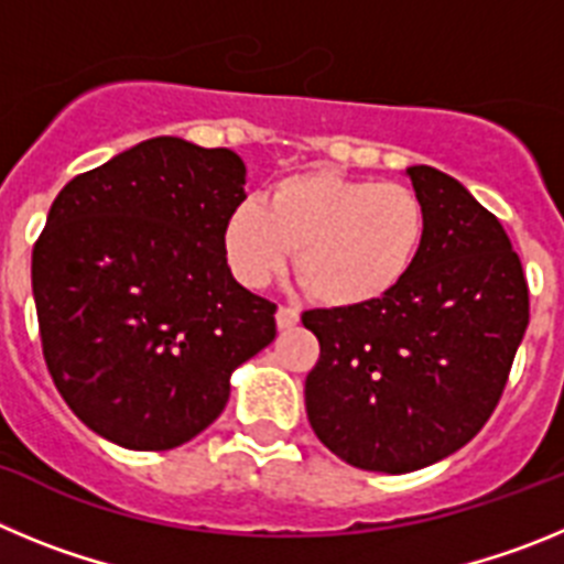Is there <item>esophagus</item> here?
I'll return each instance as SVG.
<instances>
[{"instance_id": "34e87169", "label": "esophagus", "mask_w": 564, "mask_h": 564, "mask_svg": "<svg viewBox=\"0 0 564 564\" xmlns=\"http://www.w3.org/2000/svg\"><path fill=\"white\" fill-rule=\"evenodd\" d=\"M276 325H279V330H291V327L299 325V313L288 305H279Z\"/></svg>"}]
</instances>
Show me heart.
<instances>
[{
    "instance_id": "obj_1",
    "label": "heart",
    "mask_w": 564,
    "mask_h": 564,
    "mask_svg": "<svg viewBox=\"0 0 564 564\" xmlns=\"http://www.w3.org/2000/svg\"><path fill=\"white\" fill-rule=\"evenodd\" d=\"M426 228V206L406 183L322 169L276 181L265 203H237L223 226V248L248 288L268 285L296 251L299 285L327 307H356L401 285Z\"/></svg>"
}]
</instances>
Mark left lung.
<instances>
[{"mask_svg": "<svg viewBox=\"0 0 564 564\" xmlns=\"http://www.w3.org/2000/svg\"><path fill=\"white\" fill-rule=\"evenodd\" d=\"M430 228L401 285L302 313L318 338L305 381L313 432L344 463L403 475L449 457L491 417L528 327L506 228L449 174L410 166Z\"/></svg>", "mask_w": 564, "mask_h": 564, "instance_id": "left-lung-1", "label": "left lung"}]
</instances>
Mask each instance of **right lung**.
<instances>
[{"mask_svg":"<svg viewBox=\"0 0 564 564\" xmlns=\"http://www.w3.org/2000/svg\"><path fill=\"white\" fill-rule=\"evenodd\" d=\"M242 186L237 152L163 134L50 206L30 268L44 361L78 421L123 449L200 435L231 372L276 336V305L239 285L223 248Z\"/></svg>","mask_w":564,"mask_h":564,"instance_id":"1","label":"right lung"}]
</instances>
